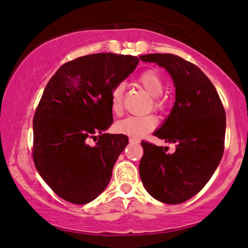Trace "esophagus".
Segmentation results:
<instances>
[{
	"label": "esophagus",
	"instance_id": "obj_1",
	"mask_svg": "<svg viewBox=\"0 0 248 248\" xmlns=\"http://www.w3.org/2000/svg\"><path fill=\"white\" fill-rule=\"evenodd\" d=\"M130 142H132V143H139L140 140H139V139H137V138H134V137H130Z\"/></svg>",
	"mask_w": 248,
	"mask_h": 248
}]
</instances>
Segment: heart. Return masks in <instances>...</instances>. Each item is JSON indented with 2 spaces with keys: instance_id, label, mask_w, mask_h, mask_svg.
I'll return each instance as SVG.
<instances>
[{
  "instance_id": "b5f03b06",
  "label": "heart",
  "mask_w": 248,
  "mask_h": 248,
  "mask_svg": "<svg viewBox=\"0 0 248 248\" xmlns=\"http://www.w3.org/2000/svg\"><path fill=\"white\" fill-rule=\"evenodd\" d=\"M138 83L151 96L150 107L155 110L165 108L166 100L161 97L164 91V81L160 73L155 70H147L138 78ZM124 86L117 84L110 93V108L115 115H121L123 111ZM157 118L154 115L143 116H128L116 124V130L120 133L134 138H142L157 126Z\"/></svg>"
}]
</instances>
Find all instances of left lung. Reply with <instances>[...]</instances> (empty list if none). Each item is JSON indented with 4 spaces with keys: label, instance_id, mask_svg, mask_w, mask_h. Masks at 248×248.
Instances as JSON below:
<instances>
[{
    "label": "left lung",
    "instance_id": "8db88e82",
    "mask_svg": "<svg viewBox=\"0 0 248 248\" xmlns=\"http://www.w3.org/2000/svg\"><path fill=\"white\" fill-rule=\"evenodd\" d=\"M170 74L176 88L174 107L154 135L176 144L142 141L139 171L149 194L167 204L187 201L204 187L218 167L225 149L226 113L209 78L194 64L172 54L141 55Z\"/></svg>",
    "mask_w": 248,
    "mask_h": 248
}]
</instances>
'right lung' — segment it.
Here are the masks:
<instances>
[{
  "label": "right lung",
  "instance_id": "right-lung-1",
  "mask_svg": "<svg viewBox=\"0 0 248 248\" xmlns=\"http://www.w3.org/2000/svg\"><path fill=\"white\" fill-rule=\"evenodd\" d=\"M139 61L113 53L81 56L63 64L47 83L33 116L32 158L65 201L86 204L107 187L128 143L124 134L103 133L113 124L110 93Z\"/></svg>",
  "mask_w": 248,
  "mask_h": 248
}]
</instances>
